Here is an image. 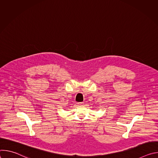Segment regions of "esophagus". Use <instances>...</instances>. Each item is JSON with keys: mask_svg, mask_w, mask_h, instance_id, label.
Returning <instances> with one entry per match:
<instances>
[{"mask_svg": "<svg viewBox=\"0 0 158 158\" xmlns=\"http://www.w3.org/2000/svg\"><path fill=\"white\" fill-rule=\"evenodd\" d=\"M84 105V102H78L77 103V106H83Z\"/></svg>", "mask_w": 158, "mask_h": 158, "instance_id": "obj_1", "label": "esophagus"}]
</instances>
